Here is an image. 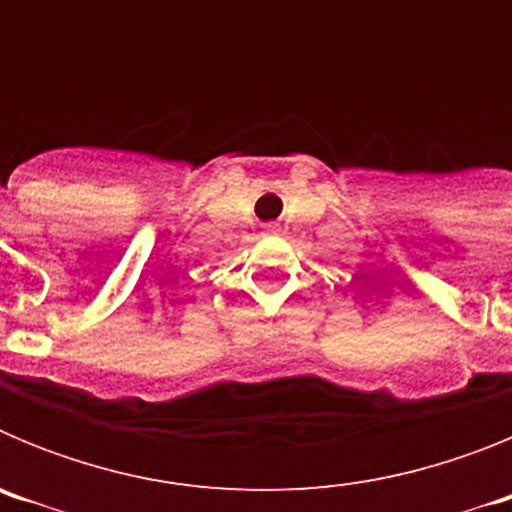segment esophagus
Returning a JSON list of instances; mask_svg holds the SVG:
<instances>
[{
	"instance_id": "1",
	"label": "esophagus",
	"mask_w": 512,
	"mask_h": 512,
	"mask_svg": "<svg viewBox=\"0 0 512 512\" xmlns=\"http://www.w3.org/2000/svg\"><path fill=\"white\" fill-rule=\"evenodd\" d=\"M279 230H282V228H279L277 223H266V225H264V233H266V235H274V233H279Z\"/></svg>"
}]
</instances>
